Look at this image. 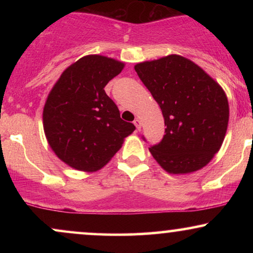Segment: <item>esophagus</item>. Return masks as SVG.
<instances>
[{"mask_svg": "<svg viewBox=\"0 0 253 253\" xmlns=\"http://www.w3.org/2000/svg\"><path fill=\"white\" fill-rule=\"evenodd\" d=\"M134 125H135L136 129H138V130H140V128H141V121H140V119H139V118H136L135 120H134Z\"/></svg>", "mask_w": 253, "mask_h": 253, "instance_id": "obj_1", "label": "esophagus"}]
</instances>
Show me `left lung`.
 <instances>
[{
	"label": "left lung",
	"mask_w": 253,
	"mask_h": 253,
	"mask_svg": "<svg viewBox=\"0 0 253 253\" xmlns=\"http://www.w3.org/2000/svg\"><path fill=\"white\" fill-rule=\"evenodd\" d=\"M134 70L161 107L167 126L161 143L149 149L151 155L173 175L202 169L227 130L229 107L221 85L178 54L138 63Z\"/></svg>",
	"instance_id": "obj_1"
}]
</instances>
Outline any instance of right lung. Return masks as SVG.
I'll return each mask as SVG.
<instances>
[{"label":"right lung","instance_id":"right-lung-1","mask_svg":"<svg viewBox=\"0 0 253 253\" xmlns=\"http://www.w3.org/2000/svg\"><path fill=\"white\" fill-rule=\"evenodd\" d=\"M125 63L89 54L66 68L42 110L43 132L60 161L85 172L100 170L123 146L135 126L120 118L104 86Z\"/></svg>","mask_w":253,"mask_h":253}]
</instances>
